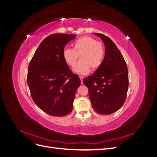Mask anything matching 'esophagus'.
<instances>
[{"label": "esophagus", "mask_w": 157, "mask_h": 157, "mask_svg": "<svg viewBox=\"0 0 157 157\" xmlns=\"http://www.w3.org/2000/svg\"><path fill=\"white\" fill-rule=\"evenodd\" d=\"M79 78H80V80H81V84H83V82H82V80H83V78H84V77H82V76H80Z\"/></svg>", "instance_id": "34e87169"}]
</instances>
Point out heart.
Instances as JSON below:
<instances>
[{"mask_svg": "<svg viewBox=\"0 0 157 157\" xmlns=\"http://www.w3.org/2000/svg\"><path fill=\"white\" fill-rule=\"evenodd\" d=\"M62 56L65 62L71 67L75 65L80 56V61L75 67L74 71L85 75L90 73L91 67L96 69L100 67L105 57V48L101 42L85 36L74 42L73 48H64Z\"/></svg>", "mask_w": 157, "mask_h": 157, "instance_id": "1", "label": "heart"}]
</instances>
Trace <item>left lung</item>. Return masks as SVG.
Listing matches in <instances>:
<instances>
[{
    "label": "left lung",
    "instance_id": "8db88e82",
    "mask_svg": "<svg viewBox=\"0 0 157 157\" xmlns=\"http://www.w3.org/2000/svg\"><path fill=\"white\" fill-rule=\"evenodd\" d=\"M104 42L103 63L92 75L83 79L90 100L98 113L109 115L124 104L128 88V71L121 52L111 39L101 33H94Z\"/></svg>",
    "mask_w": 157,
    "mask_h": 157
}]
</instances>
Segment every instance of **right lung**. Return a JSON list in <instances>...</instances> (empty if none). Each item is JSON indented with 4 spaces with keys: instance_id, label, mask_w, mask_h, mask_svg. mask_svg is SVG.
<instances>
[{
    "instance_id": "1",
    "label": "right lung",
    "mask_w": 157,
    "mask_h": 157,
    "mask_svg": "<svg viewBox=\"0 0 157 157\" xmlns=\"http://www.w3.org/2000/svg\"><path fill=\"white\" fill-rule=\"evenodd\" d=\"M76 35H50L42 41L28 67L27 84L36 105L48 115L63 117L73 109L80 85L63 58V50Z\"/></svg>"
}]
</instances>
